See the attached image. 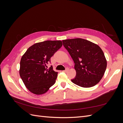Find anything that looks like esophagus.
<instances>
[{"label": "esophagus", "instance_id": "1", "mask_svg": "<svg viewBox=\"0 0 123 123\" xmlns=\"http://www.w3.org/2000/svg\"><path fill=\"white\" fill-rule=\"evenodd\" d=\"M69 68H68V67H67V68H66L65 70H64V72H67V71H68L69 70Z\"/></svg>", "mask_w": 123, "mask_h": 123}]
</instances>
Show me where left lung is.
<instances>
[{
    "mask_svg": "<svg viewBox=\"0 0 123 123\" xmlns=\"http://www.w3.org/2000/svg\"><path fill=\"white\" fill-rule=\"evenodd\" d=\"M62 43L75 64L76 74L71 80L72 83L84 88L97 84L107 67V61L101 48L82 38L63 40Z\"/></svg>",
    "mask_w": 123,
    "mask_h": 123,
    "instance_id": "8db88e82",
    "label": "left lung"
}]
</instances>
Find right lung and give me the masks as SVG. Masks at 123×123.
I'll return each instance as SVG.
<instances>
[{"label": "right lung", "mask_w": 123, "mask_h": 123, "mask_svg": "<svg viewBox=\"0 0 123 123\" xmlns=\"http://www.w3.org/2000/svg\"><path fill=\"white\" fill-rule=\"evenodd\" d=\"M61 40H46L28 48L21 58L19 74L25 87L37 95L46 93L55 84L58 72L52 66L48 69L51 57L62 47Z\"/></svg>", "instance_id": "right-lung-1"}]
</instances>
